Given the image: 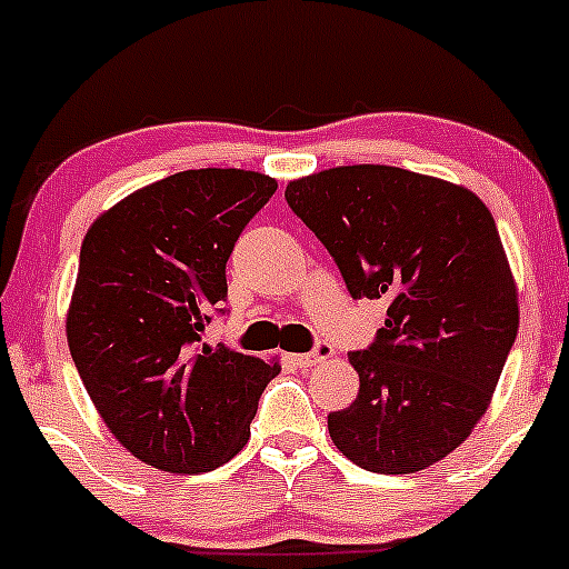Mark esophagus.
Segmentation results:
<instances>
[{
  "instance_id": "esophagus-1",
  "label": "esophagus",
  "mask_w": 569,
  "mask_h": 569,
  "mask_svg": "<svg viewBox=\"0 0 569 569\" xmlns=\"http://www.w3.org/2000/svg\"><path fill=\"white\" fill-rule=\"evenodd\" d=\"M327 360H332V347L330 343H317V349L313 352H300V355H291V363L300 366V369H313V366H321L327 363Z\"/></svg>"
}]
</instances>
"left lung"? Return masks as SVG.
Wrapping results in <instances>:
<instances>
[{
  "instance_id": "left-lung-1",
  "label": "left lung",
  "mask_w": 569,
  "mask_h": 569,
  "mask_svg": "<svg viewBox=\"0 0 569 569\" xmlns=\"http://www.w3.org/2000/svg\"><path fill=\"white\" fill-rule=\"evenodd\" d=\"M355 300L386 327L349 352L358 399L327 416L332 443L375 473H416L457 449L490 407L518 336V286L490 209L470 189L388 164L286 187Z\"/></svg>"
}]
</instances>
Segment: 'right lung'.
<instances>
[{"mask_svg":"<svg viewBox=\"0 0 569 569\" xmlns=\"http://www.w3.org/2000/svg\"><path fill=\"white\" fill-rule=\"evenodd\" d=\"M278 189L237 168L183 170L88 228L66 336L84 391L137 460L206 473L237 457L280 363L203 343L239 233Z\"/></svg>","mask_w":569,"mask_h":569,"instance_id":"add662e5","label":"right lung"}]
</instances>
